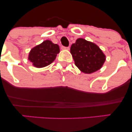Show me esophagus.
I'll list each match as a JSON object with an SVG mask.
<instances>
[{
    "instance_id": "34e87169",
    "label": "esophagus",
    "mask_w": 132,
    "mask_h": 132,
    "mask_svg": "<svg viewBox=\"0 0 132 132\" xmlns=\"http://www.w3.org/2000/svg\"><path fill=\"white\" fill-rule=\"evenodd\" d=\"M61 49L63 50H69L70 48H69V47H65V46H61Z\"/></svg>"
}]
</instances>
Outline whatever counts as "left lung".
<instances>
[{"mask_svg": "<svg viewBox=\"0 0 132 132\" xmlns=\"http://www.w3.org/2000/svg\"><path fill=\"white\" fill-rule=\"evenodd\" d=\"M70 52L76 66L86 74L101 69L106 59L97 45L83 38L77 39L76 43L71 45Z\"/></svg>", "mask_w": 132, "mask_h": 132, "instance_id": "obj_1", "label": "left lung"}]
</instances>
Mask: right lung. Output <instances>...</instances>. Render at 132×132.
<instances>
[{
    "instance_id": "obj_1",
    "label": "right lung",
    "mask_w": 132,
    "mask_h": 132,
    "mask_svg": "<svg viewBox=\"0 0 132 132\" xmlns=\"http://www.w3.org/2000/svg\"><path fill=\"white\" fill-rule=\"evenodd\" d=\"M59 53L60 47L57 44L50 40H45L31 50L28 60L35 67L43 68L52 63Z\"/></svg>"
}]
</instances>
